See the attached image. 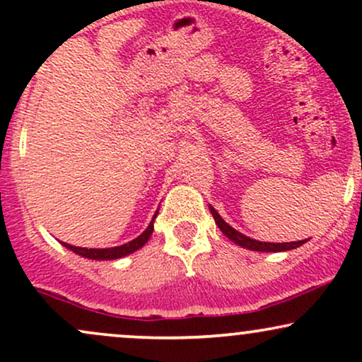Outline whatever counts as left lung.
Listing matches in <instances>:
<instances>
[{
  "mask_svg": "<svg viewBox=\"0 0 362 362\" xmlns=\"http://www.w3.org/2000/svg\"><path fill=\"white\" fill-rule=\"evenodd\" d=\"M209 209H211V214H213L216 224L219 226V230H221L223 233L231 240V242H235L236 245H240V247H243V248H248V250L284 252V250H293V248H296V247H301V245L306 242V240H300V242H289V243H267V242H259V240L248 238V236H245L243 233H240V231H236L235 228H231L230 224L224 221V219L218 214V211H216L213 206H209Z\"/></svg>",
  "mask_w": 362,
  "mask_h": 362,
  "instance_id": "1",
  "label": "left lung"
}]
</instances>
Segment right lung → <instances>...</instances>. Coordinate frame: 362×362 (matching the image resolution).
<instances>
[{
    "mask_svg": "<svg viewBox=\"0 0 362 362\" xmlns=\"http://www.w3.org/2000/svg\"><path fill=\"white\" fill-rule=\"evenodd\" d=\"M153 221H155V218H153ZM153 221L149 223V226L146 228V231H144V233H141L138 238L132 240V242H129L126 245H120V247H114V248H81V247H73V245H68V243H62V245H64L66 248H69L71 252L78 253V255L85 257V259H93V260L120 259V257L129 255V253L139 250V248L148 242L149 236H151V233H153Z\"/></svg>",
    "mask_w": 362,
    "mask_h": 362,
    "instance_id": "right-lung-1",
    "label": "right lung"
}]
</instances>
